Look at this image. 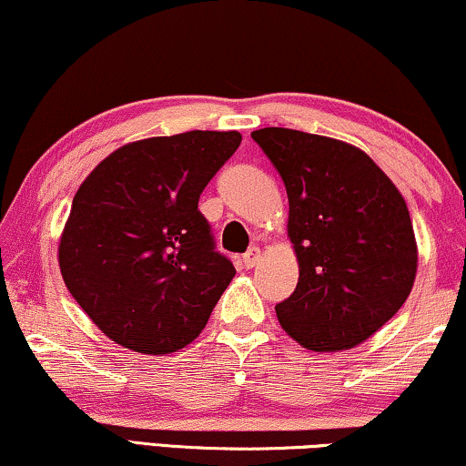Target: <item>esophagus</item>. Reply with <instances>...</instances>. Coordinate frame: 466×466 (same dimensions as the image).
<instances>
[{"label": "esophagus", "mask_w": 466, "mask_h": 466, "mask_svg": "<svg viewBox=\"0 0 466 466\" xmlns=\"http://www.w3.org/2000/svg\"><path fill=\"white\" fill-rule=\"evenodd\" d=\"M259 259H261V248L259 247H251L245 255H242V261H245L247 268H253Z\"/></svg>", "instance_id": "obj_1"}]
</instances>
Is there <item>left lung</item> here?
Instances as JSON below:
<instances>
[{
    "instance_id": "8db88e82",
    "label": "left lung",
    "mask_w": 466,
    "mask_h": 466,
    "mask_svg": "<svg viewBox=\"0 0 466 466\" xmlns=\"http://www.w3.org/2000/svg\"><path fill=\"white\" fill-rule=\"evenodd\" d=\"M251 137L283 177L299 266L296 291L277 306L279 323L308 350L355 349L395 317L414 287L408 205L350 143L277 127Z\"/></svg>"
}]
</instances>
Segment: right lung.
I'll use <instances>...</instances> for the list:
<instances>
[{"label":"right lung","instance_id":"add662e5","mask_svg":"<svg viewBox=\"0 0 466 466\" xmlns=\"http://www.w3.org/2000/svg\"><path fill=\"white\" fill-rule=\"evenodd\" d=\"M236 130L117 147L74 196L58 240L65 285L111 342L170 355L194 342L234 279L198 198L238 149Z\"/></svg>","mask_w":466,"mask_h":466}]
</instances>
